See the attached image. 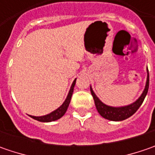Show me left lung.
I'll list each match as a JSON object with an SVG mask.
<instances>
[{
	"mask_svg": "<svg viewBox=\"0 0 155 155\" xmlns=\"http://www.w3.org/2000/svg\"><path fill=\"white\" fill-rule=\"evenodd\" d=\"M148 87H149V74H148V70H147L146 86H145V89H144L142 94L140 95V97L133 104L127 105V106H122V107H112V106H109V105L104 104L94 93L91 86V95L94 98L95 105H96V108H97L99 114L107 120L119 122V121H123L128 117H130L137 111V110L140 108V106L142 104L144 99L146 97L147 91H148Z\"/></svg>",
	"mask_w": 155,
	"mask_h": 155,
	"instance_id": "1",
	"label": "left lung"
}]
</instances>
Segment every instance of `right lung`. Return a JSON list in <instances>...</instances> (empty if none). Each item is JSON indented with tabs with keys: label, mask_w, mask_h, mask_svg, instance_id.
I'll use <instances>...</instances> for the list:
<instances>
[{
	"label": "right lung",
	"mask_w": 155,
	"mask_h": 155,
	"mask_svg": "<svg viewBox=\"0 0 155 155\" xmlns=\"http://www.w3.org/2000/svg\"><path fill=\"white\" fill-rule=\"evenodd\" d=\"M76 80L77 78H75V80L73 81L71 86V89L69 91L68 95H67V97L64 100V102L63 103V104L58 108L57 110H55L54 111L51 112L50 114H47L45 116H30L32 118L39 121V122H54L56 120H58L59 118H61L66 112V110L68 109L69 104H70V102H71V96H72V93H73V90H74L75 84H76Z\"/></svg>",
	"instance_id": "right-lung-1"
}]
</instances>
